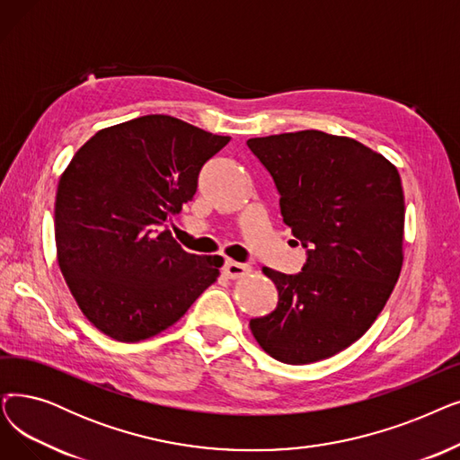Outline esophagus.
<instances>
[{
    "label": "esophagus",
    "instance_id": "esophagus-1",
    "mask_svg": "<svg viewBox=\"0 0 460 460\" xmlns=\"http://www.w3.org/2000/svg\"><path fill=\"white\" fill-rule=\"evenodd\" d=\"M250 270H252L250 265L236 263V261H233V259H226V263H224V274L227 278H241V276H246Z\"/></svg>",
    "mask_w": 460,
    "mask_h": 460
}]
</instances>
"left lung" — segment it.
Wrapping results in <instances>:
<instances>
[{"label":"left lung","mask_w":460,"mask_h":460,"mask_svg":"<svg viewBox=\"0 0 460 460\" xmlns=\"http://www.w3.org/2000/svg\"><path fill=\"white\" fill-rule=\"evenodd\" d=\"M246 145L272 176L284 224L306 248L298 274L263 269L278 306L252 319V334L276 361H322L370 329L401 274V174L355 138L317 129Z\"/></svg>","instance_id":"8db88e82"}]
</instances>
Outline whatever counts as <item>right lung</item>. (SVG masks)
I'll list each match as a JSON object with an SVG mask.
<instances>
[{"label": "right lung", "mask_w": 460, "mask_h": 460, "mask_svg": "<svg viewBox=\"0 0 460 460\" xmlns=\"http://www.w3.org/2000/svg\"><path fill=\"white\" fill-rule=\"evenodd\" d=\"M229 141L148 114L97 131L59 178V270L78 308L114 341L141 342L169 329L216 282L224 259L184 252L164 227Z\"/></svg>", "instance_id": "add662e5"}]
</instances>
